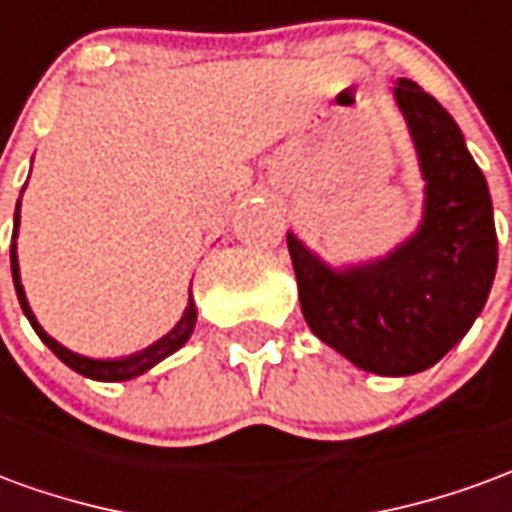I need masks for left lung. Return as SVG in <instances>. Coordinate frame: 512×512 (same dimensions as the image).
I'll return each mask as SVG.
<instances>
[{
	"mask_svg": "<svg viewBox=\"0 0 512 512\" xmlns=\"http://www.w3.org/2000/svg\"><path fill=\"white\" fill-rule=\"evenodd\" d=\"M395 98L428 180L419 233L381 263L343 274L288 235L307 326L378 376H411L436 365L469 332L496 274L491 194L461 128L411 79L397 82Z\"/></svg>",
	"mask_w": 512,
	"mask_h": 512,
	"instance_id": "obj_1",
	"label": "left lung"
}]
</instances>
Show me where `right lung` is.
Masks as SVG:
<instances>
[{
  "mask_svg": "<svg viewBox=\"0 0 512 512\" xmlns=\"http://www.w3.org/2000/svg\"><path fill=\"white\" fill-rule=\"evenodd\" d=\"M13 230H18V208H16V227H13ZM10 268H13V282H16L18 304H21V310H24V315H27L29 323H32V329L38 332L40 340L49 345L51 351H54V356H57V359H62L65 365L71 367V370H76V373H82V376H87V378H95V381H126V378L139 376V373L150 370V367L156 365V362H161L164 356L175 354L180 345L189 340L191 332H194L197 310H194V301L189 299V307H186V312H183V318H180L178 326H175V329H172V332H169L164 340H158L156 345H150V348H147V351H142V354L128 356V359H112V362L87 359V356H79V354H73V351H68V348H62L57 340H51L49 334L40 329V323L35 321V315H32V310H29V304H27V296H24V288H21V279H18L16 244L10 246Z\"/></svg>",
  "mask_w": 512,
  "mask_h": 512,
  "instance_id": "right-lung-1",
  "label": "right lung"
}]
</instances>
